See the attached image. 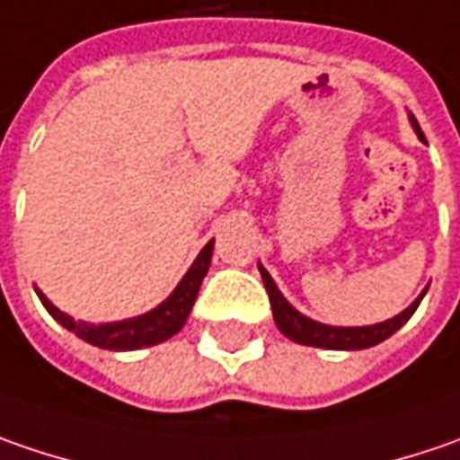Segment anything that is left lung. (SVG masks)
<instances>
[{
  "label": "left lung",
  "mask_w": 460,
  "mask_h": 460,
  "mask_svg": "<svg viewBox=\"0 0 460 460\" xmlns=\"http://www.w3.org/2000/svg\"><path fill=\"white\" fill-rule=\"evenodd\" d=\"M409 121L411 128L417 131L420 139H425L422 128L417 124V119L409 113ZM261 271V279H264V288L269 292V300H271V313H274V323L277 329L285 333L288 339L297 341V344H305V347H321V349H344V352H355V349H367V347H376L380 341H385L388 336L402 329L403 323L414 315V310L420 308L422 297H425L427 288L422 289V295L402 310L399 315L388 318V321H380L373 326H329V323H321V321H313L308 315H303L297 308H292L288 303V297L279 292V288L274 285L271 274L266 271L264 266L259 264Z\"/></svg>",
  "instance_id": "left-lung-1"
}]
</instances>
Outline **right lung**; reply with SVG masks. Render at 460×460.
Wrapping results in <instances>:
<instances>
[{
    "label": "right lung",
    "mask_w": 460,
    "mask_h": 460,
    "mask_svg": "<svg viewBox=\"0 0 460 460\" xmlns=\"http://www.w3.org/2000/svg\"><path fill=\"white\" fill-rule=\"evenodd\" d=\"M212 248H215V238L199 251V256L194 259V264L189 266V271L183 274V279L175 285V289L157 308L147 310L142 315H134V318H124V321H111V323L77 321L69 313L58 310L38 288H35V295L40 297L43 308L54 315V321H58L66 332L80 336L82 341L101 347V349H111V352L145 349V347H155L160 341H168L171 336L183 329L189 313L194 308L201 279L207 277L209 264H212Z\"/></svg>",
    "instance_id": "obj_1"
}]
</instances>
